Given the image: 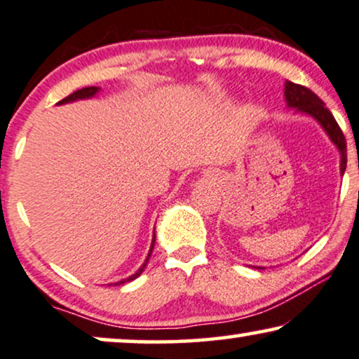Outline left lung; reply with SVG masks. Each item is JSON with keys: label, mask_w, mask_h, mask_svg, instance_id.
<instances>
[{"label": "left lung", "mask_w": 359, "mask_h": 359, "mask_svg": "<svg viewBox=\"0 0 359 359\" xmlns=\"http://www.w3.org/2000/svg\"><path fill=\"white\" fill-rule=\"evenodd\" d=\"M284 97L285 103H287L289 108L295 109L297 113L307 114V116H312L315 121H317L322 130L327 133L330 141L337 146V149L340 151V174H345L346 169V140L343 136V133L338 126L337 119L333 118V114L330 113V109L325 107V103L320 100L317 95H315L312 90L307 87H302V85L285 82L284 85ZM256 269H264V267H256Z\"/></svg>", "instance_id": "obj_1"}]
</instances>
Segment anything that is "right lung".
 Masks as SVG:
<instances>
[{
    "label": "right lung",
    "mask_w": 359,
    "mask_h": 359,
    "mask_svg": "<svg viewBox=\"0 0 359 359\" xmlns=\"http://www.w3.org/2000/svg\"><path fill=\"white\" fill-rule=\"evenodd\" d=\"M100 92V88L98 87H85V88H82V90H76V92H74L72 95H69V97L67 98H64L62 100V102H59L57 104H65V103H72V102H76V100H87V98H93L95 95H97ZM154 241H156V233H154V236H152V243H151V250H149V252H147V257H146V261H144V264H142L140 269H137L135 274L133 276H130L128 277V279H123V280H119V283H116V285H121V284H124V283H130V280H135L136 277H140L141 274H142V271H144V267L147 266V261H149V257H151V255H152V250H154Z\"/></svg>",
    "instance_id": "add662e5"
}]
</instances>
